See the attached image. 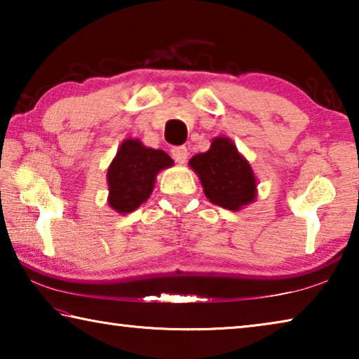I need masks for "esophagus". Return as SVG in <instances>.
Here are the masks:
<instances>
[{
  "label": "esophagus",
  "mask_w": 359,
  "mask_h": 359,
  "mask_svg": "<svg viewBox=\"0 0 359 359\" xmlns=\"http://www.w3.org/2000/svg\"><path fill=\"white\" fill-rule=\"evenodd\" d=\"M171 155L175 160V163H179V165H184L188 158V150L187 147H174L171 150Z\"/></svg>",
  "instance_id": "34e87169"
}]
</instances>
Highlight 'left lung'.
Segmentation results:
<instances>
[{
	"instance_id": "obj_1",
	"label": "left lung",
	"mask_w": 359,
	"mask_h": 359,
	"mask_svg": "<svg viewBox=\"0 0 359 359\" xmlns=\"http://www.w3.org/2000/svg\"><path fill=\"white\" fill-rule=\"evenodd\" d=\"M188 165L196 172L212 204L241 210L257 199L258 182L253 169L229 137H214L210 149L194 155Z\"/></svg>"
}]
</instances>
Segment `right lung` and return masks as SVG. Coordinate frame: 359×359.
Segmentation results:
<instances>
[{
	"instance_id": "right-lung-1",
	"label": "right lung",
	"mask_w": 359,
	"mask_h": 359,
	"mask_svg": "<svg viewBox=\"0 0 359 359\" xmlns=\"http://www.w3.org/2000/svg\"><path fill=\"white\" fill-rule=\"evenodd\" d=\"M174 165L165 150L145 147L139 139H125L107 168V203L117 214L126 215L147 201L156 175Z\"/></svg>"
}]
</instances>
